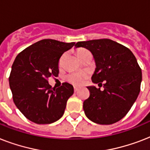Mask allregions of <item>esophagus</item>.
<instances>
[{"label":"esophagus","instance_id":"obj_1","mask_svg":"<svg viewBox=\"0 0 150 150\" xmlns=\"http://www.w3.org/2000/svg\"><path fill=\"white\" fill-rule=\"evenodd\" d=\"M74 91H75V93L79 91V88L78 87H74Z\"/></svg>","mask_w":150,"mask_h":150}]
</instances>
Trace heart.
Wrapping results in <instances>:
<instances>
[{"instance_id": "obj_1", "label": "heart", "mask_w": 150, "mask_h": 150, "mask_svg": "<svg viewBox=\"0 0 150 150\" xmlns=\"http://www.w3.org/2000/svg\"><path fill=\"white\" fill-rule=\"evenodd\" d=\"M88 50H85V49H79L77 50V54L79 57H81L82 54L87 52ZM87 78V73L86 72H75L71 73L70 75H67L66 79L68 80V82H70L71 84L74 85V86H81L83 84V82Z\"/></svg>"}]
</instances>
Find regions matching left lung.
<instances>
[{
	"mask_svg": "<svg viewBox=\"0 0 150 150\" xmlns=\"http://www.w3.org/2000/svg\"><path fill=\"white\" fill-rule=\"evenodd\" d=\"M75 48L91 52L96 62L93 83L103 90L88 86L90 95L83 102L85 114L100 125H111L130 110L140 92L142 70L128 48L109 39L78 42Z\"/></svg>",
	"mask_w": 150,
	"mask_h": 150,
	"instance_id": "8db88e82",
	"label": "left lung"
}]
</instances>
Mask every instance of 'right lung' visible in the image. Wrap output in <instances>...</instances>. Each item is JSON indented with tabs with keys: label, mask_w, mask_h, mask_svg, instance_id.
<instances>
[{
	"label": "right lung",
	"mask_w": 150,
	"mask_h": 150,
	"mask_svg": "<svg viewBox=\"0 0 150 150\" xmlns=\"http://www.w3.org/2000/svg\"><path fill=\"white\" fill-rule=\"evenodd\" d=\"M75 43L45 39L20 52L11 67L9 85L13 101L27 119L39 125L51 124L63 116L72 85L52 88L48 78L57 76L59 59Z\"/></svg>",
	"instance_id": "add662e5"
}]
</instances>
